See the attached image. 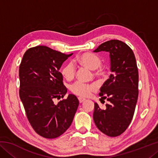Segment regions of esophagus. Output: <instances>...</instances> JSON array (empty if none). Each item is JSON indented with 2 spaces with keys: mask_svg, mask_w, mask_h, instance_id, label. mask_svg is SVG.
Listing matches in <instances>:
<instances>
[{
  "mask_svg": "<svg viewBox=\"0 0 158 158\" xmlns=\"http://www.w3.org/2000/svg\"><path fill=\"white\" fill-rule=\"evenodd\" d=\"M78 100H79L80 103H82L83 102H84L85 100V98H83L81 97H79V98H78Z\"/></svg>",
  "mask_w": 158,
  "mask_h": 158,
  "instance_id": "1",
  "label": "esophagus"
}]
</instances>
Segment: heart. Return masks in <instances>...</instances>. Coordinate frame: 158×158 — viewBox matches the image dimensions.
Instances as JSON below:
<instances>
[{"instance_id": "b5f03b06", "label": "heart", "mask_w": 158, "mask_h": 158, "mask_svg": "<svg viewBox=\"0 0 158 158\" xmlns=\"http://www.w3.org/2000/svg\"><path fill=\"white\" fill-rule=\"evenodd\" d=\"M77 60L91 70H95L94 75L99 79L105 78L107 75L108 72L105 68L101 67L102 60L97 55L92 53H84L77 58ZM76 73V69L74 63L69 62L63 67L62 69V74L66 79H73ZM70 91L77 95L81 97L89 96L90 93L95 89V86L93 84H88L81 81H77L69 88Z\"/></svg>"}]
</instances>
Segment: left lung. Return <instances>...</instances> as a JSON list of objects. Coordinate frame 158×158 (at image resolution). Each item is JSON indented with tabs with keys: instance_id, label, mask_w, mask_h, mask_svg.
<instances>
[{
	"instance_id": "8db88e82",
	"label": "left lung",
	"mask_w": 158,
	"mask_h": 158,
	"mask_svg": "<svg viewBox=\"0 0 158 158\" xmlns=\"http://www.w3.org/2000/svg\"><path fill=\"white\" fill-rule=\"evenodd\" d=\"M109 53V78L100 88V99L109 102L102 109L95 103L93 120L102 132L117 137L132 121L138 99L139 74L135 54L123 42L111 40L101 44L93 52Z\"/></svg>"
}]
</instances>
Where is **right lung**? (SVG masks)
Here are the masks:
<instances>
[{
    "label": "right lung",
    "instance_id": "1",
    "mask_svg": "<svg viewBox=\"0 0 158 158\" xmlns=\"http://www.w3.org/2000/svg\"><path fill=\"white\" fill-rule=\"evenodd\" d=\"M73 53L65 54L45 46L28 49L19 66V96L34 130L42 137L54 139L73 123L79 106L74 95L54 103L66 94L61 65Z\"/></svg>",
    "mask_w": 158,
    "mask_h": 158
}]
</instances>
